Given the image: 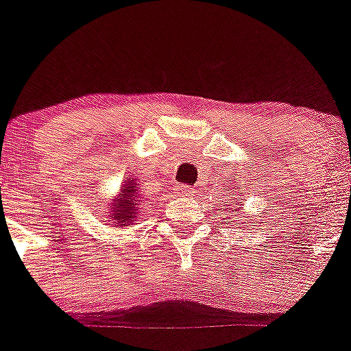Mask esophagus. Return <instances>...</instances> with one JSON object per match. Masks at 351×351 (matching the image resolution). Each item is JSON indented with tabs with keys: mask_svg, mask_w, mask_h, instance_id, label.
Returning a JSON list of instances; mask_svg holds the SVG:
<instances>
[{
	"mask_svg": "<svg viewBox=\"0 0 351 351\" xmlns=\"http://www.w3.org/2000/svg\"><path fill=\"white\" fill-rule=\"evenodd\" d=\"M176 192H178L180 195H194L195 189L189 187V185H178V187H176Z\"/></svg>",
	"mask_w": 351,
	"mask_h": 351,
	"instance_id": "esophagus-1",
	"label": "esophagus"
}]
</instances>
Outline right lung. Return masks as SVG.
<instances>
[{
  "instance_id": "right-lung-1",
  "label": "right lung",
  "mask_w": 351,
  "mask_h": 351,
  "mask_svg": "<svg viewBox=\"0 0 351 351\" xmlns=\"http://www.w3.org/2000/svg\"><path fill=\"white\" fill-rule=\"evenodd\" d=\"M141 197L140 183L136 178H125L122 182V187L119 194L113 195L112 203L108 204V219L112 227H125L132 226V222H136L138 211L141 210Z\"/></svg>"
}]
</instances>
